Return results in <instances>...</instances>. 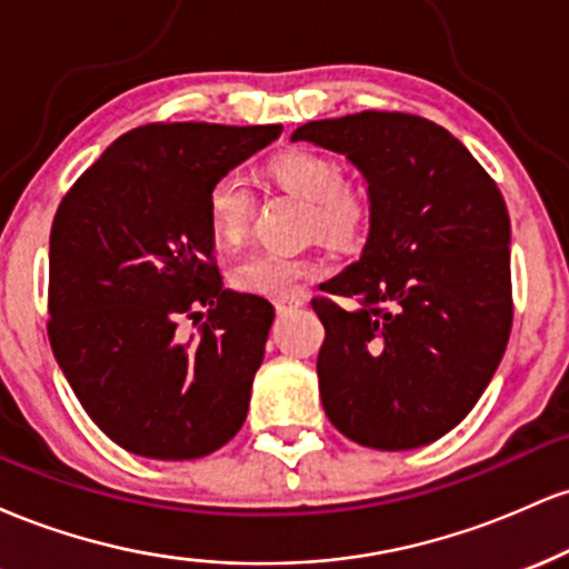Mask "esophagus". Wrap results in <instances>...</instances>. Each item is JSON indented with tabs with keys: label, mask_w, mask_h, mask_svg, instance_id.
<instances>
[{
	"label": "esophagus",
	"mask_w": 569,
	"mask_h": 569,
	"mask_svg": "<svg viewBox=\"0 0 569 569\" xmlns=\"http://www.w3.org/2000/svg\"><path fill=\"white\" fill-rule=\"evenodd\" d=\"M305 305V297H297V293H291V297H278L276 299V310L278 312H291L297 310V307Z\"/></svg>",
	"instance_id": "obj_1"
}]
</instances>
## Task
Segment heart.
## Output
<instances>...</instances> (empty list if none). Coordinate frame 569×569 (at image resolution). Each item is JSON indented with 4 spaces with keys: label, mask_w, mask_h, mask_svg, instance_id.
<instances>
[{
    "label": "heart",
    "mask_w": 569,
    "mask_h": 569,
    "mask_svg": "<svg viewBox=\"0 0 569 569\" xmlns=\"http://www.w3.org/2000/svg\"><path fill=\"white\" fill-rule=\"evenodd\" d=\"M264 179L283 192L310 202L312 230L337 243H356L371 224V194L363 184L345 181L339 162L312 149H283L262 166ZM257 198L238 173H224L206 194L208 230L219 246L234 248L251 230ZM321 264L289 253H253L234 264L232 286L257 297H291L299 283L318 276Z\"/></svg>",
    "instance_id": "1"
}]
</instances>
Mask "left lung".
<instances>
[{
	"label": "left lung",
	"mask_w": 569,
	"mask_h": 569,
	"mask_svg": "<svg viewBox=\"0 0 569 569\" xmlns=\"http://www.w3.org/2000/svg\"><path fill=\"white\" fill-rule=\"evenodd\" d=\"M291 141L345 154L367 179L361 259L312 299L318 388L339 433L371 449L441 439L476 407L511 335V221L473 154L426 117L361 112Z\"/></svg>",
	"instance_id": "8db88e82"
}]
</instances>
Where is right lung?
Segmentation results:
<instances>
[{
	"mask_svg": "<svg viewBox=\"0 0 569 569\" xmlns=\"http://www.w3.org/2000/svg\"><path fill=\"white\" fill-rule=\"evenodd\" d=\"M280 126L158 122L120 136L58 206L50 348L117 447L198 460L243 428L276 310L224 289L206 194ZM209 318L198 338L181 317Z\"/></svg>",
	"mask_w": 569,
	"mask_h": 569,
	"instance_id": "add662e5",
	"label": "right lung"
}]
</instances>
